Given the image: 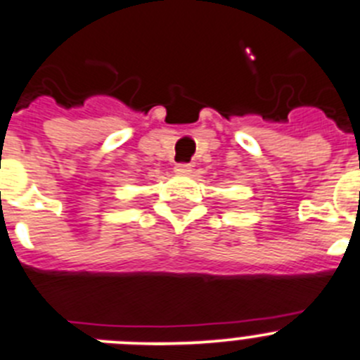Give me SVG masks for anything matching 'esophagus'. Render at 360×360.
Returning a JSON list of instances; mask_svg holds the SVG:
<instances>
[{"label":"esophagus","instance_id":"obj_1","mask_svg":"<svg viewBox=\"0 0 360 360\" xmlns=\"http://www.w3.org/2000/svg\"><path fill=\"white\" fill-rule=\"evenodd\" d=\"M174 173H176V174H191V173H193V165H191V164H176V165H174Z\"/></svg>","mask_w":360,"mask_h":360}]
</instances>
